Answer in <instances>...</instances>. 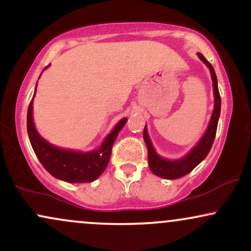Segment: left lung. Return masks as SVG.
<instances>
[{
  "label": "left lung",
  "instance_id": "obj_1",
  "mask_svg": "<svg viewBox=\"0 0 251 251\" xmlns=\"http://www.w3.org/2000/svg\"><path fill=\"white\" fill-rule=\"evenodd\" d=\"M198 57H200L201 61L209 67L210 73H211L212 86H214V96H215V106H214V112H212V116H211V120H210L208 129H206V132L204 133L203 138L200 140V143H198L197 145L191 150V152H190L189 154H186L185 157H183L181 159H178V160L164 159V158L160 157V155H158L157 152L154 151L151 140H150L149 138L146 126L145 128H144V140H145L146 146H148L150 170H151L155 176L165 178V179H177V178L183 177V176L188 175L189 172H191L192 170H194L196 166H197L198 164H200L201 160L208 155L216 137L218 119H220V114H221V96H220V92H218L217 76H216L215 70L211 66V63L201 55V53H198Z\"/></svg>",
  "mask_w": 251,
  "mask_h": 251
}]
</instances>
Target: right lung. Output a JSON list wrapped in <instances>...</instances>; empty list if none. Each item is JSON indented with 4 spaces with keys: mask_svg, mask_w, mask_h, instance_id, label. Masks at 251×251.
Here are the masks:
<instances>
[{
    "mask_svg": "<svg viewBox=\"0 0 251 251\" xmlns=\"http://www.w3.org/2000/svg\"><path fill=\"white\" fill-rule=\"evenodd\" d=\"M126 122H127L126 118L120 120L113 131L103 140L100 149L94 151L82 153V152L59 149L46 142L37 133L33 123V99H31L28 106L27 131L31 148L35 152L36 157L39 158L43 168L53 177L68 183H89L96 180L105 171L111 158L114 140Z\"/></svg>",
    "mask_w": 251,
    "mask_h": 251,
    "instance_id": "1",
    "label": "right lung"
}]
</instances>
